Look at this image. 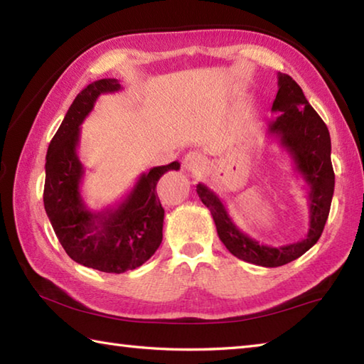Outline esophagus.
<instances>
[{
  "instance_id": "34e87169",
  "label": "esophagus",
  "mask_w": 364,
  "mask_h": 364,
  "mask_svg": "<svg viewBox=\"0 0 364 364\" xmlns=\"http://www.w3.org/2000/svg\"><path fill=\"white\" fill-rule=\"evenodd\" d=\"M182 164L185 171H188V173H196V171H200L204 166V156L198 152H190L185 155Z\"/></svg>"
}]
</instances>
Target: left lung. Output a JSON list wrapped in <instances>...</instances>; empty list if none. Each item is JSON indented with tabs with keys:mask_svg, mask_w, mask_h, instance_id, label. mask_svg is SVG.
Masks as SVG:
<instances>
[{
	"mask_svg": "<svg viewBox=\"0 0 364 364\" xmlns=\"http://www.w3.org/2000/svg\"><path fill=\"white\" fill-rule=\"evenodd\" d=\"M277 95L271 111L276 119L267 122V136L277 139L293 161V171L307 187L309 200V231L304 239L285 245H266L245 235L232 222L225 203L208 185L198 183L196 191L210 210L220 241L242 262L277 267L284 266L311 249L323 232L334 193L330 132L320 115L306 100L301 87L289 74H277Z\"/></svg>",
	"mask_w": 364,
	"mask_h": 364,
	"instance_id": "obj_1",
	"label": "left lung"
}]
</instances>
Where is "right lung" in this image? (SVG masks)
<instances>
[{"instance_id": "add662e5", "label": "right lung", "mask_w": 364, "mask_h": 364, "mask_svg": "<svg viewBox=\"0 0 364 364\" xmlns=\"http://www.w3.org/2000/svg\"><path fill=\"white\" fill-rule=\"evenodd\" d=\"M122 90L117 79L88 84L68 109L46 155L44 208L65 252L75 263L102 272L122 274L144 264L163 239L164 209L156 183L179 161L142 173L115 205L92 210L80 193L85 168L77 147L80 125L102 93Z\"/></svg>"}]
</instances>
